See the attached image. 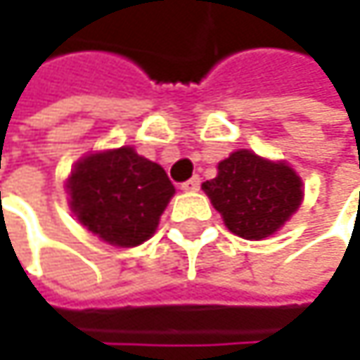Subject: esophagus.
I'll return each instance as SVG.
<instances>
[{
    "label": "esophagus",
    "instance_id": "esophagus-1",
    "mask_svg": "<svg viewBox=\"0 0 360 360\" xmlns=\"http://www.w3.org/2000/svg\"><path fill=\"white\" fill-rule=\"evenodd\" d=\"M181 189H183V191H198V189H200V177L195 175V177L187 179L185 183H181Z\"/></svg>",
    "mask_w": 360,
    "mask_h": 360
}]
</instances>
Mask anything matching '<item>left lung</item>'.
<instances>
[{"label": "left lung", "mask_w": 360, "mask_h": 360, "mask_svg": "<svg viewBox=\"0 0 360 360\" xmlns=\"http://www.w3.org/2000/svg\"><path fill=\"white\" fill-rule=\"evenodd\" d=\"M227 229L244 240L273 236L300 206L302 181L285 165L238 150L219 162V175L204 181Z\"/></svg>", "instance_id": "left-lung-1"}]
</instances>
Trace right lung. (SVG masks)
<instances>
[{"label": "right lung", "instance_id": "right-lung-1", "mask_svg": "<svg viewBox=\"0 0 360 360\" xmlns=\"http://www.w3.org/2000/svg\"><path fill=\"white\" fill-rule=\"evenodd\" d=\"M68 191L77 219L91 233L131 248L152 238L175 187L160 165L133 148H118L83 158L68 179Z\"/></svg>", "mask_w": 360, "mask_h": 360}]
</instances>
